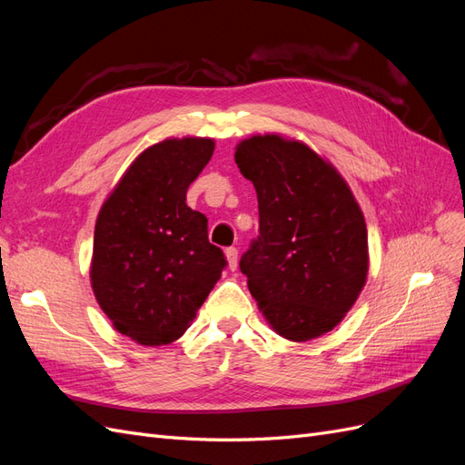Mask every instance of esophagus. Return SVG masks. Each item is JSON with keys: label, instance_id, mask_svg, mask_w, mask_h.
I'll list each match as a JSON object with an SVG mask.
<instances>
[{"label": "esophagus", "instance_id": "esophagus-1", "mask_svg": "<svg viewBox=\"0 0 465 465\" xmlns=\"http://www.w3.org/2000/svg\"><path fill=\"white\" fill-rule=\"evenodd\" d=\"M224 256H227L229 270L234 272L236 265H238V250L236 248H227V252H224Z\"/></svg>", "mask_w": 465, "mask_h": 465}]
</instances>
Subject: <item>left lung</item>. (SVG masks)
<instances>
[{
    "label": "left lung",
    "mask_w": 465,
    "mask_h": 465,
    "mask_svg": "<svg viewBox=\"0 0 465 465\" xmlns=\"http://www.w3.org/2000/svg\"><path fill=\"white\" fill-rule=\"evenodd\" d=\"M234 161L258 193L260 236L241 258L252 297L281 337L316 340L367 283L362 211L337 168L297 139L252 135Z\"/></svg>",
    "instance_id": "obj_1"
}]
</instances>
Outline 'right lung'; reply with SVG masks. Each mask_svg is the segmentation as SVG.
I'll return each mask as SVG.
<instances>
[{"mask_svg":"<svg viewBox=\"0 0 465 465\" xmlns=\"http://www.w3.org/2000/svg\"><path fill=\"white\" fill-rule=\"evenodd\" d=\"M213 149L209 137L147 147L98 211L91 287L112 326L139 345L178 340L227 263L205 215L186 205Z\"/></svg>","mask_w":465,"mask_h":465,"instance_id":"right-lung-1","label":"right lung"}]
</instances>
